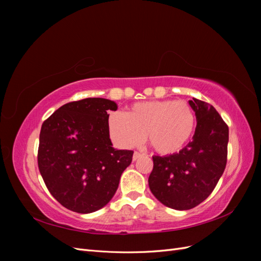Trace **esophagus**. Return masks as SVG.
I'll use <instances>...</instances> for the list:
<instances>
[{
  "label": "esophagus",
  "instance_id": "1",
  "mask_svg": "<svg viewBox=\"0 0 261 261\" xmlns=\"http://www.w3.org/2000/svg\"><path fill=\"white\" fill-rule=\"evenodd\" d=\"M143 155V153H140V152H138V151H135L134 152V154H133V160H137L139 156H141Z\"/></svg>",
  "mask_w": 261,
  "mask_h": 261
}]
</instances>
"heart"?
<instances>
[{"label":"heart","instance_id":"1","mask_svg":"<svg viewBox=\"0 0 261 261\" xmlns=\"http://www.w3.org/2000/svg\"><path fill=\"white\" fill-rule=\"evenodd\" d=\"M196 115L184 100L137 102L124 114L113 112L108 118L109 135L122 148H134L148 138L156 152L179 151L193 136Z\"/></svg>","mask_w":261,"mask_h":261}]
</instances>
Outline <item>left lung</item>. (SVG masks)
<instances>
[{
  "label": "left lung",
  "instance_id": "1",
  "mask_svg": "<svg viewBox=\"0 0 261 261\" xmlns=\"http://www.w3.org/2000/svg\"><path fill=\"white\" fill-rule=\"evenodd\" d=\"M197 118L193 140L179 152L153 155L150 191L164 206L188 210L213 192L227 161L228 126L209 103L189 101Z\"/></svg>",
  "mask_w": 261,
  "mask_h": 261
}]
</instances>
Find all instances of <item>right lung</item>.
Returning a JSON list of instances; mask_svg holds the SVG:
<instances>
[{"instance_id":"add662e5","label":"right lung","mask_w":261,"mask_h":261,"mask_svg":"<svg viewBox=\"0 0 261 261\" xmlns=\"http://www.w3.org/2000/svg\"><path fill=\"white\" fill-rule=\"evenodd\" d=\"M115 102L86 98L68 102L43 122L38 167L51 195L63 207L90 213L112 199L133 150L112 147L108 111Z\"/></svg>"}]
</instances>
